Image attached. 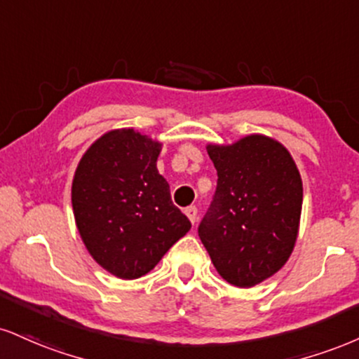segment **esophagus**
<instances>
[{"instance_id":"esophagus-1","label":"esophagus","mask_w":359,"mask_h":359,"mask_svg":"<svg viewBox=\"0 0 359 359\" xmlns=\"http://www.w3.org/2000/svg\"><path fill=\"white\" fill-rule=\"evenodd\" d=\"M185 215H187L189 221H191L192 226H194V224L197 222V207L196 205L187 207V209H185Z\"/></svg>"}]
</instances>
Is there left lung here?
I'll return each mask as SVG.
<instances>
[{
    "label": "left lung",
    "instance_id": "1",
    "mask_svg": "<svg viewBox=\"0 0 359 359\" xmlns=\"http://www.w3.org/2000/svg\"><path fill=\"white\" fill-rule=\"evenodd\" d=\"M217 189L198 237L229 284L252 287L287 262L303 207L296 162L274 138L248 135L232 145H207Z\"/></svg>",
    "mask_w": 359,
    "mask_h": 359
}]
</instances>
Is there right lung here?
I'll return each mask as SVG.
<instances>
[{
  "label": "right lung",
  "instance_id": "add662e5",
  "mask_svg": "<svg viewBox=\"0 0 359 359\" xmlns=\"http://www.w3.org/2000/svg\"><path fill=\"white\" fill-rule=\"evenodd\" d=\"M162 144L116 128L83 154L72 184L76 229L86 250L120 279H137L191 231L157 170Z\"/></svg>",
  "mask_w": 359,
  "mask_h": 359
}]
</instances>
